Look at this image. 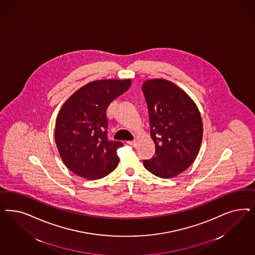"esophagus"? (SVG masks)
<instances>
[{"instance_id": "esophagus-1", "label": "esophagus", "mask_w": 255, "mask_h": 255, "mask_svg": "<svg viewBox=\"0 0 255 255\" xmlns=\"http://www.w3.org/2000/svg\"><path fill=\"white\" fill-rule=\"evenodd\" d=\"M128 143L130 146H135V145H136V141H135V140H128Z\"/></svg>"}]
</instances>
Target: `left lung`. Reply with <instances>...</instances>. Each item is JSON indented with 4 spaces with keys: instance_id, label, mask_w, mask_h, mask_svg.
<instances>
[{
    "instance_id": "1",
    "label": "left lung",
    "mask_w": 255,
    "mask_h": 255,
    "mask_svg": "<svg viewBox=\"0 0 255 255\" xmlns=\"http://www.w3.org/2000/svg\"><path fill=\"white\" fill-rule=\"evenodd\" d=\"M156 152L143 160L145 169L160 178L186 171L196 158L203 139V123L196 104L173 82L163 79L142 84Z\"/></svg>"
}]
</instances>
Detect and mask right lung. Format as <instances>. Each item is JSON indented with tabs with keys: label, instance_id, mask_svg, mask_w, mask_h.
<instances>
[{
	"label": "right lung",
	"instance_id": "1",
	"mask_svg": "<svg viewBox=\"0 0 255 255\" xmlns=\"http://www.w3.org/2000/svg\"><path fill=\"white\" fill-rule=\"evenodd\" d=\"M130 80L89 82L66 100L57 115L55 142L67 169L88 180L105 177L117 167L123 143L108 139L107 109L129 88Z\"/></svg>",
	"mask_w": 255,
	"mask_h": 255
}]
</instances>
